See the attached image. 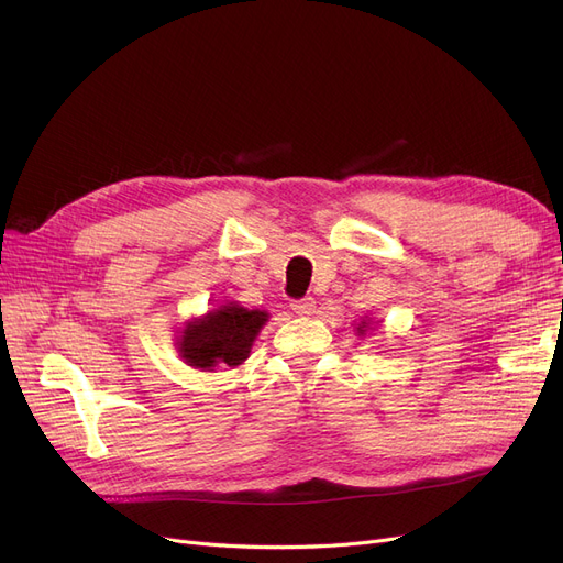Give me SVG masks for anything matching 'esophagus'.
Instances as JSON below:
<instances>
[{
  "instance_id": "esophagus-1",
  "label": "esophagus",
  "mask_w": 563,
  "mask_h": 563,
  "mask_svg": "<svg viewBox=\"0 0 563 563\" xmlns=\"http://www.w3.org/2000/svg\"><path fill=\"white\" fill-rule=\"evenodd\" d=\"M314 308H317V301H314L312 297H306V299H299V301L291 303V310L297 312L299 317H310V314H314Z\"/></svg>"
}]
</instances>
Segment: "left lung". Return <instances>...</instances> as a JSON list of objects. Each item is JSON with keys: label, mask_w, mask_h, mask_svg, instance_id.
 I'll list each match as a JSON object with an SVG mask.
<instances>
[{"label": "left lung", "mask_w": 563, "mask_h": 563, "mask_svg": "<svg viewBox=\"0 0 563 563\" xmlns=\"http://www.w3.org/2000/svg\"><path fill=\"white\" fill-rule=\"evenodd\" d=\"M365 331H367V323H365V321H363V323H358V333H361V335H363V333H365Z\"/></svg>", "instance_id": "1"}]
</instances>
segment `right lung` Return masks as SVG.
Returning <instances> with one entry per match:
<instances>
[{
  "instance_id": "add662e5",
  "label": "right lung",
  "mask_w": 563,
  "mask_h": 563,
  "mask_svg": "<svg viewBox=\"0 0 563 563\" xmlns=\"http://www.w3.org/2000/svg\"><path fill=\"white\" fill-rule=\"evenodd\" d=\"M266 321L269 314L264 310L228 303L189 321L177 340V351L187 365L202 372H212L217 365L236 367L249 358L251 346Z\"/></svg>"
}]
</instances>
